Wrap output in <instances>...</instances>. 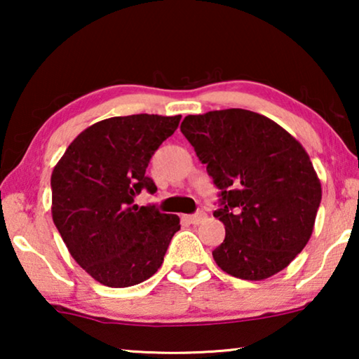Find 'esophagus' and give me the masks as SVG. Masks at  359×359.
Listing matches in <instances>:
<instances>
[{
    "mask_svg": "<svg viewBox=\"0 0 359 359\" xmlns=\"http://www.w3.org/2000/svg\"><path fill=\"white\" fill-rule=\"evenodd\" d=\"M204 219H205V212H204V210H198V212H196V214L186 215V220H188L189 224H194V225L201 224Z\"/></svg>",
    "mask_w": 359,
    "mask_h": 359,
    "instance_id": "1",
    "label": "esophagus"
}]
</instances>
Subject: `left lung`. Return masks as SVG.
Here are the masks:
<instances>
[{"label": "left lung", "mask_w": 359, "mask_h": 359, "mask_svg": "<svg viewBox=\"0 0 359 359\" xmlns=\"http://www.w3.org/2000/svg\"><path fill=\"white\" fill-rule=\"evenodd\" d=\"M181 132L219 189L214 217L225 238L212 252L217 266L250 281L286 268L311 238L322 199L307 151L247 109L186 116Z\"/></svg>", "instance_id": "left-lung-1"}]
</instances>
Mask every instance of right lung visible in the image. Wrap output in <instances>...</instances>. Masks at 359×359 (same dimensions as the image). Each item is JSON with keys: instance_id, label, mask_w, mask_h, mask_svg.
<instances>
[{"instance_id": "1", "label": "right lung", "mask_w": 359, "mask_h": 359, "mask_svg": "<svg viewBox=\"0 0 359 359\" xmlns=\"http://www.w3.org/2000/svg\"><path fill=\"white\" fill-rule=\"evenodd\" d=\"M180 119L132 114L96 122L53 168V224L76 263L104 286L129 287L154 276L180 230L178 215L134 204L144 189L156 193L147 166Z\"/></svg>"}]
</instances>
